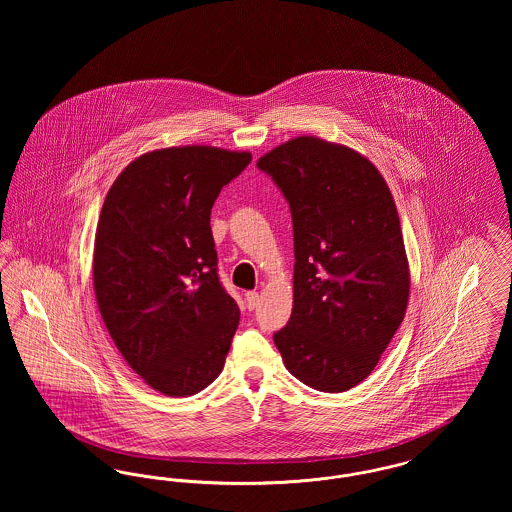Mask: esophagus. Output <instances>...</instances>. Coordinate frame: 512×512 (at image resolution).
Returning a JSON list of instances; mask_svg holds the SVG:
<instances>
[{"mask_svg":"<svg viewBox=\"0 0 512 512\" xmlns=\"http://www.w3.org/2000/svg\"><path fill=\"white\" fill-rule=\"evenodd\" d=\"M245 301H247V309H251V311H253V309H257V305H259V293H245Z\"/></svg>","mask_w":512,"mask_h":512,"instance_id":"1","label":"esophagus"}]
</instances>
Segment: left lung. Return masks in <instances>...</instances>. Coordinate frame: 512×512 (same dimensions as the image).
Here are the masks:
<instances>
[{
    "mask_svg": "<svg viewBox=\"0 0 512 512\" xmlns=\"http://www.w3.org/2000/svg\"><path fill=\"white\" fill-rule=\"evenodd\" d=\"M257 167L293 220V309L274 334L282 361L313 390L340 393L378 365L403 322L411 274L390 188L351 147L299 136Z\"/></svg>",
    "mask_w": 512,
    "mask_h": 512,
    "instance_id": "obj_1",
    "label": "left lung"
}]
</instances>
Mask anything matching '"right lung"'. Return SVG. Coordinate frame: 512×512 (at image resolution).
Segmentation results:
<instances>
[{
  "instance_id": "add662e5",
  "label": "right lung",
  "mask_w": 512,
  "mask_h": 512,
  "mask_svg": "<svg viewBox=\"0 0 512 512\" xmlns=\"http://www.w3.org/2000/svg\"><path fill=\"white\" fill-rule=\"evenodd\" d=\"M249 151L155 149L134 159L105 195L94 244L101 318L124 361L169 397L207 388L240 322L217 274L211 209Z\"/></svg>"
}]
</instances>
